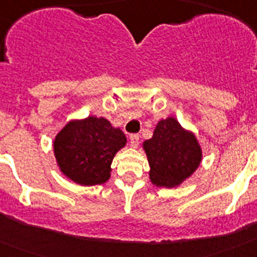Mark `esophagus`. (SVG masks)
I'll return each instance as SVG.
<instances>
[{
	"label": "esophagus",
	"instance_id": "1",
	"mask_svg": "<svg viewBox=\"0 0 257 257\" xmlns=\"http://www.w3.org/2000/svg\"><path fill=\"white\" fill-rule=\"evenodd\" d=\"M130 145L133 148H138V145H139V135L138 134H134L130 136Z\"/></svg>",
	"mask_w": 257,
	"mask_h": 257
}]
</instances>
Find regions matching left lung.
<instances>
[{"mask_svg": "<svg viewBox=\"0 0 257 257\" xmlns=\"http://www.w3.org/2000/svg\"><path fill=\"white\" fill-rule=\"evenodd\" d=\"M151 166L149 178L157 187H178L193 175L202 161V149L194 134L174 117L157 123L153 136L143 143Z\"/></svg>", "mask_w": 257, "mask_h": 257, "instance_id": "1", "label": "left lung"}]
</instances>
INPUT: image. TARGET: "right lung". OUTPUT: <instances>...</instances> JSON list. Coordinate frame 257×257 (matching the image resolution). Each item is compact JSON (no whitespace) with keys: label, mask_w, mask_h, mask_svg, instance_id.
<instances>
[{"label":"right lung","mask_w":257,"mask_h":257,"mask_svg":"<svg viewBox=\"0 0 257 257\" xmlns=\"http://www.w3.org/2000/svg\"><path fill=\"white\" fill-rule=\"evenodd\" d=\"M126 143L122 130L105 118L90 115L68 122L59 131L54 140V154L68 179L91 187L109 180L113 158Z\"/></svg>","instance_id":"1"}]
</instances>
